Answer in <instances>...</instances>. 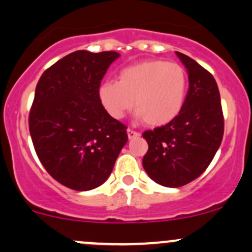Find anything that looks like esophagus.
<instances>
[{
    "label": "esophagus",
    "mask_w": 252,
    "mask_h": 252,
    "mask_svg": "<svg viewBox=\"0 0 252 252\" xmlns=\"http://www.w3.org/2000/svg\"><path fill=\"white\" fill-rule=\"evenodd\" d=\"M126 134H128L129 140L135 139V137H139V136H140V132H137V131L132 130V129H129V128L126 129Z\"/></svg>",
    "instance_id": "esophagus-1"
}]
</instances>
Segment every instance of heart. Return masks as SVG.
Returning <instances> with one entry per match:
<instances>
[{
  "instance_id": "heart-1",
  "label": "heart",
  "mask_w": 252,
  "mask_h": 252,
  "mask_svg": "<svg viewBox=\"0 0 252 252\" xmlns=\"http://www.w3.org/2000/svg\"><path fill=\"white\" fill-rule=\"evenodd\" d=\"M188 77L177 63L151 60L124 68L117 81L99 86V100L113 120H121L134 106L136 118L159 126L178 115L187 94Z\"/></svg>"
}]
</instances>
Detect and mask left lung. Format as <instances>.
<instances>
[{"mask_svg": "<svg viewBox=\"0 0 252 252\" xmlns=\"http://www.w3.org/2000/svg\"><path fill=\"white\" fill-rule=\"evenodd\" d=\"M189 75V91L172 121L142 134L148 151L143 168L158 184L179 188L200 177L223 136V115L217 81L208 70L176 51Z\"/></svg>", "mask_w": 252, "mask_h": 252, "instance_id": "8db88e82", "label": "left lung"}]
</instances>
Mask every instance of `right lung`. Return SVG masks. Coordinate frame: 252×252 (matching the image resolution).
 I'll list each match as a JSON object with an SVG mask.
<instances>
[{"mask_svg":"<svg viewBox=\"0 0 252 252\" xmlns=\"http://www.w3.org/2000/svg\"><path fill=\"white\" fill-rule=\"evenodd\" d=\"M120 57L79 50L46 69L29 117L35 153L49 175L69 189L87 191L109 178L128 141L126 126L99 100L107 68Z\"/></svg>","mask_w":252,"mask_h":252,"instance_id":"1","label":"right lung"}]
</instances>
